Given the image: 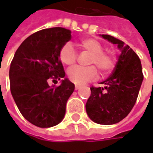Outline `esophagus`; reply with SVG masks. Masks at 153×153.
<instances>
[{"label":"esophagus","instance_id":"esophagus-1","mask_svg":"<svg viewBox=\"0 0 153 153\" xmlns=\"http://www.w3.org/2000/svg\"><path fill=\"white\" fill-rule=\"evenodd\" d=\"M81 88L80 85H75V90H79Z\"/></svg>","mask_w":153,"mask_h":153}]
</instances>
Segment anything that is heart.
Returning a JSON list of instances; mask_svg holds the SVG:
<instances>
[{"label":"heart","instance_id":"1","mask_svg":"<svg viewBox=\"0 0 153 153\" xmlns=\"http://www.w3.org/2000/svg\"><path fill=\"white\" fill-rule=\"evenodd\" d=\"M80 49L90 53L88 64L96 65L102 74H107L114 69L115 60L111 54L103 51L102 44L94 38H83L75 43ZM60 61L67 66H72L76 62L77 54L73 44L66 42L60 48L59 52ZM94 65L74 66L68 71V77L73 83L83 84L95 79L97 70Z\"/></svg>","mask_w":153,"mask_h":153}]
</instances>
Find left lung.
<instances>
[{
	"label": "left lung",
	"instance_id": "8db88e82",
	"mask_svg": "<svg viewBox=\"0 0 153 153\" xmlns=\"http://www.w3.org/2000/svg\"><path fill=\"white\" fill-rule=\"evenodd\" d=\"M105 39L116 44L120 50L112 74L102 82L104 87L92 86L86 103L89 118L97 124L113 125L125 118L138 98L143 79L141 61L138 55L124 42L107 34Z\"/></svg>",
	"mask_w": 153,
	"mask_h": 153
}]
</instances>
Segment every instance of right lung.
Masks as SVG:
<instances>
[{"mask_svg": "<svg viewBox=\"0 0 153 153\" xmlns=\"http://www.w3.org/2000/svg\"><path fill=\"white\" fill-rule=\"evenodd\" d=\"M70 39L71 32L60 27L36 32L22 42L10 63L12 97L22 115L40 128L52 127L63 120L74 90L67 79L59 86L48 84L65 76L59 52Z\"/></svg>", "mask_w": 153, "mask_h": 153, "instance_id": "obj_1", "label": "right lung"}]
</instances>
